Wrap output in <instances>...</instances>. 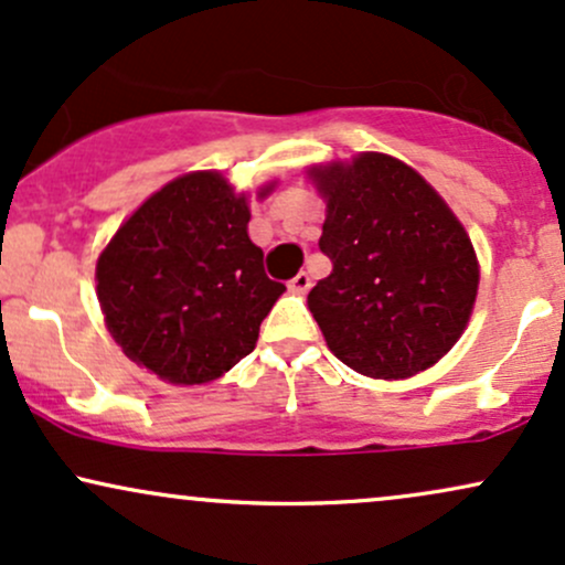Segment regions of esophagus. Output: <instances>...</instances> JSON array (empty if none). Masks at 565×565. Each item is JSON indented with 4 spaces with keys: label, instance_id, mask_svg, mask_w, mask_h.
Listing matches in <instances>:
<instances>
[{
    "label": "esophagus",
    "instance_id": "1",
    "mask_svg": "<svg viewBox=\"0 0 565 565\" xmlns=\"http://www.w3.org/2000/svg\"><path fill=\"white\" fill-rule=\"evenodd\" d=\"M310 284H313V281H310V276L305 274V270H300V274H297V276L289 281V289H295V291H308Z\"/></svg>",
    "mask_w": 565,
    "mask_h": 565
}]
</instances>
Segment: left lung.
<instances>
[{
	"label": "left lung",
	"instance_id": "left-lung-1",
	"mask_svg": "<svg viewBox=\"0 0 565 565\" xmlns=\"http://www.w3.org/2000/svg\"><path fill=\"white\" fill-rule=\"evenodd\" d=\"M332 274L308 295L342 364L404 380L449 353L472 313L478 263L446 201L404 161L361 153L313 170Z\"/></svg>",
	"mask_w": 565,
	"mask_h": 565
}]
</instances>
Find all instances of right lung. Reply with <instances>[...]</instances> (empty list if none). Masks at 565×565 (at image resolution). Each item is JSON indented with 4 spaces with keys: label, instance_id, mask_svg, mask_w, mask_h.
I'll list each match as a JSON object with an SVG mask.
<instances>
[{
    "label": "right lung",
    "instance_id": "right-lung-1",
    "mask_svg": "<svg viewBox=\"0 0 565 565\" xmlns=\"http://www.w3.org/2000/svg\"><path fill=\"white\" fill-rule=\"evenodd\" d=\"M249 206L217 172L167 183L97 260V300L129 361L174 385L217 380L255 350L284 284L246 233Z\"/></svg>",
    "mask_w": 565,
    "mask_h": 565
}]
</instances>
